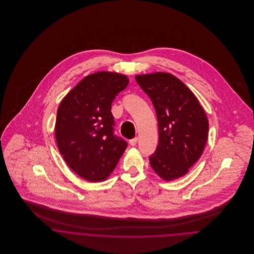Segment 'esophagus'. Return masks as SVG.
<instances>
[{
  "label": "esophagus",
  "mask_w": 254,
  "mask_h": 254,
  "mask_svg": "<svg viewBox=\"0 0 254 254\" xmlns=\"http://www.w3.org/2000/svg\"><path fill=\"white\" fill-rule=\"evenodd\" d=\"M129 143H130V145H136V144L138 143V138H137V137H135V138L131 139V140L129 141Z\"/></svg>",
  "instance_id": "1"
}]
</instances>
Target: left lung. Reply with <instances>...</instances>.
<instances>
[{"label":"left lung","instance_id":"left-lung-1","mask_svg":"<svg viewBox=\"0 0 254 254\" xmlns=\"http://www.w3.org/2000/svg\"><path fill=\"white\" fill-rule=\"evenodd\" d=\"M156 112L158 145L149 162L166 181L184 176L200 157L207 141L208 120L189 88L169 73L137 75Z\"/></svg>","mask_w":254,"mask_h":254}]
</instances>
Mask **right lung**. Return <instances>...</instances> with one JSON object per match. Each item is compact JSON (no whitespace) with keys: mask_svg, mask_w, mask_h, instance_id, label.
Instances as JSON below:
<instances>
[{"mask_svg":"<svg viewBox=\"0 0 254 254\" xmlns=\"http://www.w3.org/2000/svg\"><path fill=\"white\" fill-rule=\"evenodd\" d=\"M128 83V78L118 73L91 74L73 88L58 109L59 149L67 165L87 181L106 180L127 147V142L114 133L111 105Z\"/></svg>","mask_w":254,"mask_h":254,"instance_id":"obj_1","label":"right lung"}]
</instances>
